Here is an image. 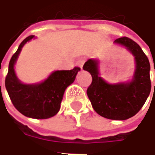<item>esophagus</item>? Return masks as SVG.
<instances>
[{
	"label": "esophagus",
	"instance_id": "1",
	"mask_svg": "<svg viewBox=\"0 0 155 155\" xmlns=\"http://www.w3.org/2000/svg\"><path fill=\"white\" fill-rule=\"evenodd\" d=\"M84 60H80V61H77V63H76V64H77L79 67H81V69H82V67H83V64H84Z\"/></svg>",
	"mask_w": 155,
	"mask_h": 155
}]
</instances>
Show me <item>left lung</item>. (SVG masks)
Returning a JSON list of instances; mask_svg holds the SVG:
<instances>
[{
  "label": "left lung",
  "instance_id": "1",
  "mask_svg": "<svg viewBox=\"0 0 155 155\" xmlns=\"http://www.w3.org/2000/svg\"><path fill=\"white\" fill-rule=\"evenodd\" d=\"M114 43L124 46L134 56L135 71L131 81L109 84L100 76L98 61L92 59L84 63L83 69L92 76L87 95L95 112L106 119L124 120L135 115L150 95V64L146 54L133 40L124 36L116 39Z\"/></svg>",
  "mask_w": 155,
  "mask_h": 155
}]
</instances>
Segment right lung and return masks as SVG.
<instances>
[{
  "mask_svg": "<svg viewBox=\"0 0 155 155\" xmlns=\"http://www.w3.org/2000/svg\"><path fill=\"white\" fill-rule=\"evenodd\" d=\"M35 37L30 35L22 41L9 63L5 84L12 104L25 116L33 119H48L57 114L65 89L74 82L81 68L71 71H55L41 83L23 84L15 73V65L24 45Z\"/></svg>",
  "mask_w": 155,
  "mask_h": 155,
  "instance_id": "obj_1",
  "label": "right lung"
}]
</instances>
